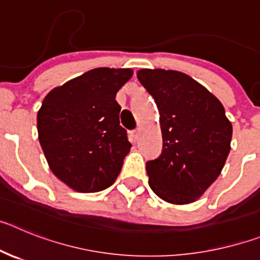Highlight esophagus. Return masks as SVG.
Here are the masks:
<instances>
[{
    "label": "esophagus",
    "instance_id": "esophagus-1",
    "mask_svg": "<svg viewBox=\"0 0 260 260\" xmlns=\"http://www.w3.org/2000/svg\"><path fill=\"white\" fill-rule=\"evenodd\" d=\"M130 134H132L133 141L137 142L138 139H139V135H141V132H139V128H135V130H133V132L130 133Z\"/></svg>",
    "mask_w": 260,
    "mask_h": 260
}]
</instances>
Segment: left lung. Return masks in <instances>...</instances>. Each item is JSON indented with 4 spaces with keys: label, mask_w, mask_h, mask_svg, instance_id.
I'll return each instance as SVG.
<instances>
[{
    "label": "left lung",
    "mask_w": 260,
    "mask_h": 260,
    "mask_svg": "<svg viewBox=\"0 0 260 260\" xmlns=\"http://www.w3.org/2000/svg\"><path fill=\"white\" fill-rule=\"evenodd\" d=\"M137 77L155 99L162 134L161 155L146 164L150 187L169 203H192L221 173L231 121L217 98L189 75L142 69Z\"/></svg>",
    "instance_id": "left-lung-1"
}]
</instances>
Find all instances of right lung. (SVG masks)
Returning a JSON list of instances; mask_svg holds the SVG:
<instances>
[{
    "mask_svg": "<svg viewBox=\"0 0 260 260\" xmlns=\"http://www.w3.org/2000/svg\"><path fill=\"white\" fill-rule=\"evenodd\" d=\"M132 69L99 68L52 89L38 112V133L49 168L79 192L113 185L130 151L119 125L118 89Z\"/></svg>",
    "mask_w": 260,
    "mask_h": 260,
    "instance_id": "right-lung-1",
    "label": "right lung"
}]
</instances>
